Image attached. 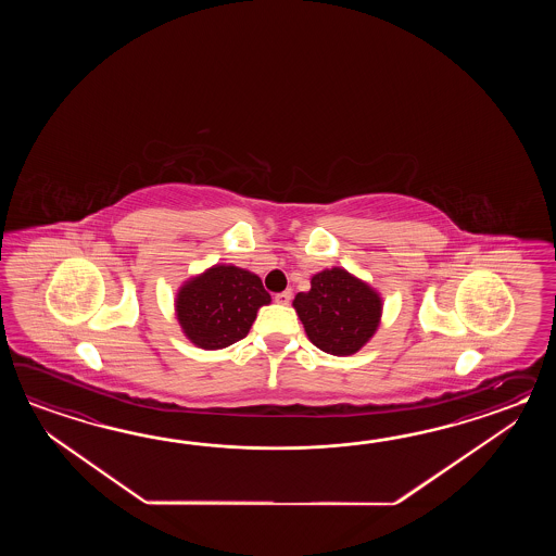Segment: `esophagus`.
<instances>
[{
  "mask_svg": "<svg viewBox=\"0 0 556 556\" xmlns=\"http://www.w3.org/2000/svg\"><path fill=\"white\" fill-rule=\"evenodd\" d=\"M274 300H276L278 304H282V306H286V304H290V300H292V292H290V290H286V292H280V294L274 295Z\"/></svg>",
  "mask_w": 556,
  "mask_h": 556,
  "instance_id": "34e87169",
  "label": "esophagus"
}]
</instances>
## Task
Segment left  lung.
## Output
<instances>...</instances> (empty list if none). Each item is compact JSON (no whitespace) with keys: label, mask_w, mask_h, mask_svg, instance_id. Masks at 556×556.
I'll return each instance as SVG.
<instances>
[{"label":"left lung","mask_w":556,"mask_h":556,"mask_svg":"<svg viewBox=\"0 0 556 556\" xmlns=\"http://www.w3.org/2000/svg\"><path fill=\"white\" fill-rule=\"evenodd\" d=\"M307 340L331 355H354L378 331L383 300L376 288L345 268L314 274L307 292L292 302Z\"/></svg>","instance_id":"1"}]
</instances>
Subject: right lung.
Listing matches in <instances>:
<instances>
[{"instance_id":"1","label":"right lung","mask_w":556,"mask_h":556,"mask_svg":"<svg viewBox=\"0 0 556 556\" xmlns=\"http://www.w3.org/2000/svg\"><path fill=\"white\" fill-rule=\"evenodd\" d=\"M273 302L254 273L232 264H214L178 288L180 330L201 350H223L242 340L262 306Z\"/></svg>"}]
</instances>
